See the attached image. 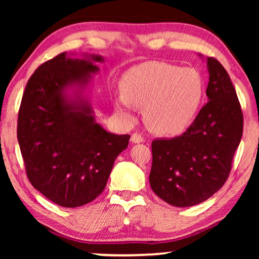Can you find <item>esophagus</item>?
Returning a JSON list of instances; mask_svg holds the SVG:
<instances>
[{"instance_id": "obj_1", "label": "esophagus", "mask_w": 259, "mask_h": 259, "mask_svg": "<svg viewBox=\"0 0 259 259\" xmlns=\"http://www.w3.org/2000/svg\"><path fill=\"white\" fill-rule=\"evenodd\" d=\"M131 140H132V143L134 144H139L144 141V137L141 136L140 133H133L132 137H131Z\"/></svg>"}]
</instances>
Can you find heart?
<instances>
[{"label": "heart", "instance_id": "b5f03b06", "mask_svg": "<svg viewBox=\"0 0 259 259\" xmlns=\"http://www.w3.org/2000/svg\"><path fill=\"white\" fill-rule=\"evenodd\" d=\"M119 107H145L147 126L161 136H177L197 118L205 97V82L194 68L148 61L125 74Z\"/></svg>", "mask_w": 259, "mask_h": 259}]
</instances>
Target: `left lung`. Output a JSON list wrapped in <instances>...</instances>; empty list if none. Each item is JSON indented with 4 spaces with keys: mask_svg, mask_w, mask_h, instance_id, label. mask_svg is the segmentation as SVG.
I'll use <instances>...</instances> for the list:
<instances>
[{
    "mask_svg": "<svg viewBox=\"0 0 259 259\" xmlns=\"http://www.w3.org/2000/svg\"><path fill=\"white\" fill-rule=\"evenodd\" d=\"M205 104L182 136L152 141L150 185L157 196L177 207L203 203L229 178L243 134V112L228 72L207 58Z\"/></svg>",
    "mask_w": 259,
    "mask_h": 259,
    "instance_id": "left-lung-1",
    "label": "left lung"
}]
</instances>
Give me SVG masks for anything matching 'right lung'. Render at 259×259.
<instances>
[{"label": "right lung", "mask_w": 259, "mask_h": 259, "mask_svg": "<svg viewBox=\"0 0 259 259\" xmlns=\"http://www.w3.org/2000/svg\"><path fill=\"white\" fill-rule=\"evenodd\" d=\"M102 58L69 59L66 53L38 67L28 80L17 118V140L28 179L49 200L77 207L105 190L115 159L130 136L108 133L90 105L69 101L66 88L86 86Z\"/></svg>", "instance_id": "obj_1"}]
</instances>
